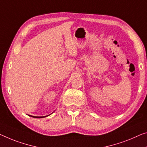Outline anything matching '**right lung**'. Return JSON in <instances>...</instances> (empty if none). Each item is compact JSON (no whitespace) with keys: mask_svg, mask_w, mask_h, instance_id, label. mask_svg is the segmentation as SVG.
I'll list each match as a JSON object with an SVG mask.
<instances>
[{"mask_svg":"<svg viewBox=\"0 0 147 147\" xmlns=\"http://www.w3.org/2000/svg\"><path fill=\"white\" fill-rule=\"evenodd\" d=\"M49 116V115H48V116H31V115H29V116L33 117V118H45V117H47V116Z\"/></svg>","mask_w":147,"mask_h":147,"instance_id":"1","label":"right lung"}]
</instances>
